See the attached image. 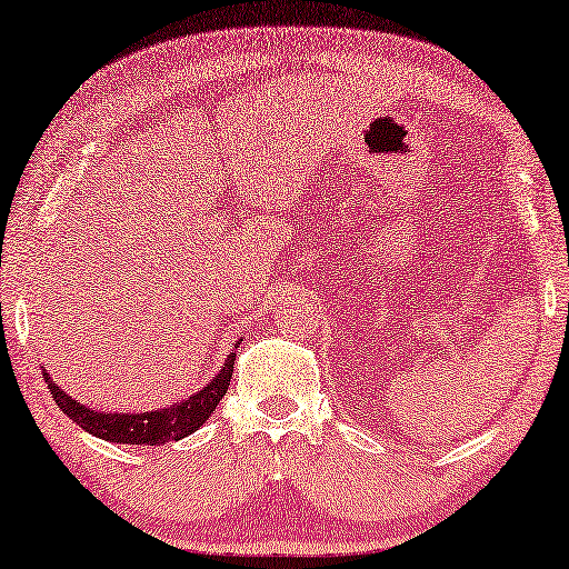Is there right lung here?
Masks as SVG:
<instances>
[{
    "label": "right lung",
    "mask_w": 569,
    "mask_h": 569,
    "mask_svg": "<svg viewBox=\"0 0 569 569\" xmlns=\"http://www.w3.org/2000/svg\"><path fill=\"white\" fill-rule=\"evenodd\" d=\"M234 361H237V353H231L219 371V376H216L211 383H206L198 395L186 399V402L164 407V410L141 412V415L98 412L92 410V407H84L79 405L77 399H71L67 391L56 387L51 376L48 373L43 376L48 381V389H51V395L56 399V405L61 407L69 420H74L79 428H84L87 433L106 438V441H113V443L159 446V443L180 441V438L196 433V430L211 418L216 405L221 402L223 395H227L229 379L231 373H234Z\"/></svg>",
    "instance_id": "add662e5"
}]
</instances>
